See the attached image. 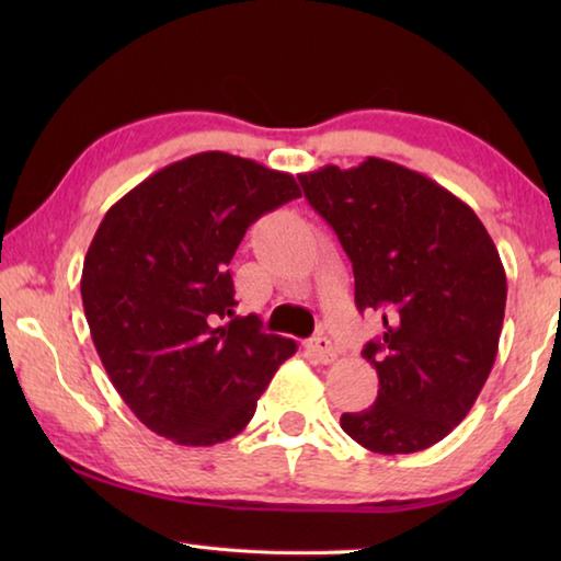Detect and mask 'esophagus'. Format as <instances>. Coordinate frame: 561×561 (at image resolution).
<instances>
[{"label":"esophagus","instance_id":"esophagus-1","mask_svg":"<svg viewBox=\"0 0 561 561\" xmlns=\"http://www.w3.org/2000/svg\"><path fill=\"white\" fill-rule=\"evenodd\" d=\"M309 351L314 354L319 364H334L336 360V346L331 344V339L327 336H314L309 341Z\"/></svg>","mask_w":561,"mask_h":561}]
</instances>
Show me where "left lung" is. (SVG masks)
<instances>
[{"instance_id": "1", "label": "left lung", "mask_w": 561, "mask_h": 561, "mask_svg": "<svg viewBox=\"0 0 561 561\" xmlns=\"http://www.w3.org/2000/svg\"><path fill=\"white\" fill-rule=\"evenodd\" d=\"M299 183L348 254L358 311L383 319L360 351L378 398L341 415V428L381 455L431 448L470 413L495 364L507 301L497 247L470 205L391 160L324 165Z\"/></svg>"}]
</instances>
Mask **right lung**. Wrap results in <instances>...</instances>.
Listing matches in <instances>:
<instances>
[{"label": "right lung", "mask_w": 561, "mask_h": 561, "mask_svg": "<svg viewBox=\"0 0 561 561\" xmlns=\"http://www.w3.org/2000/svg\"><path fill=\"white\" fill-rule=\"evenodd\" d=\"M294 197V175L207 150L146 178L93 234L81 272L93 346L138 421L175 445L234 438L297 351L257 317L222 321L247 227Z\"/></svg>", "instance_id": "1"}]
</instances>
